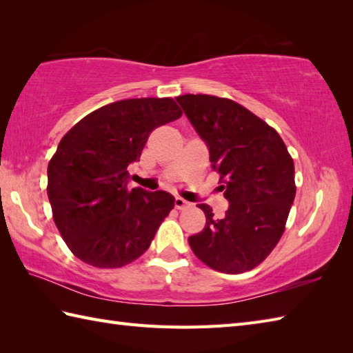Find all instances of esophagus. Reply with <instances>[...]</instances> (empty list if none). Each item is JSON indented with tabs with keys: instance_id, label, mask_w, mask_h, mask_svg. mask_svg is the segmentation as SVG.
<instances>
[{
	"instance_id": "1",
	"label": "esophagus",
	"mask_w": 353,
	"mask_h": 353,
	"mask_svg": "<svg viewBox=\"0 0 353 353\" xmlns=\"http://www.w3.org/2000/svg\"><path fill=\"white\" fill-rule=\"evenodd\" d=\"M190 205H191L190 201H186V200L182 199V197H176V200H174L176 209H185V208H188Z\"/></svg>"
}]
</instances>
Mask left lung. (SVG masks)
<instances>
[{
	"instance_id": "8db88e82",
	"label": "left lung",
	"mask_w": 353,
	"mask_h": 353,
	"mask_svg": "<svg viewBox=\"0 0 353 353\" xmlns=\"http://www.w3.org/2000/svg\"><path fill=\"white\" fill-rule=\"evenodd\" d=\"M176 101L206 144L229 201L223 219H214L208 205H197L206 224L188 238L191 249L216 272L252 270L281 239L294 201V163L288 150L279 133L235 101L201 94Z\"/></svg>"
}]
</instances>
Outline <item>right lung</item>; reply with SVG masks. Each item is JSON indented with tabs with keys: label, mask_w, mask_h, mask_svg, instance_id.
<instances>
[{
	"label": "right lung",
	"mask_w": 353,
	"mask_h": 353,
	"mask_svg": "<svg viewBox=\"0 0 353 353\" xmlns=\"http://www.w3.org/2000/svg\"><path fill=\"white\" fill-rule=\"evenodd\" d=\"M181 115L171 99L119 100L80 119L59 142L47 192L56 226L79 259L115 268L148 249L174 197L132 188L127 168L156 127Z\"/></svg>",
	"instance_id": "obj_1"
}]
</instances>
